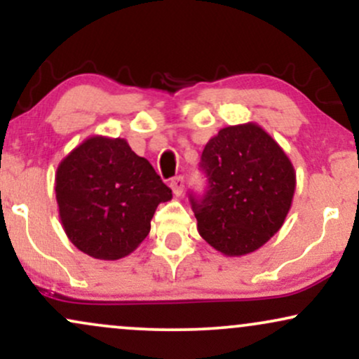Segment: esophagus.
<instances>
[{"label": "esophagus", "instance_id": "obj_1", "mask_svg": "<svg viewBox=\"0 0 359 359\" xmlns=\"http://www.w3.org/2000/svg\"><path fill=\"white\" fill-rule=\"evenodd\" d=\"M170 187L174 191L175 196H180L184 192V177L182 175H177L174 179L170 180Z\"/></svg>", "mask_w": 359, "mask_h": 359}]
</instances>
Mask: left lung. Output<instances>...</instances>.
<instances>
[{
    "label": "left lung",
    "instance_id": "obj_1",
    "mask_svg": "<svg viewBox=\"0 0 359 359\" xmlns=\"http://www.w3.org/2000/svg\"><path fill=\"white\" fill-rule=\"evenodd\" d=\"M208 191L191 197L197 231L226 257L253 253L282 228L295 192V170L257 123L226 126L204 147Z\"/></svg>",
    "mask_w": 359,
    "mask_h": 359
}]
</instances>
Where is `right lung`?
<instances>
[{"label":"right lung","mask_w":359,"mask_h":359,"mask_svg":"<svg viewBox=\"0 0 359 359\" xmlns=\"http://www.w3.org/2000/svg\"><path fill=\"white\" fill-rule=\"evenodd\" d=\"M55 197L62 228L77 250L119 259L148 236L156 205L170 201L172 191L126 140L96 135L59 163Z\"/></svg>","instance_id":"right-lung-1"}]
</instances>
